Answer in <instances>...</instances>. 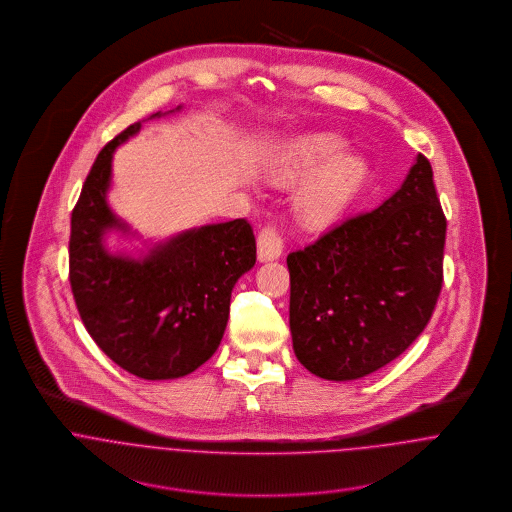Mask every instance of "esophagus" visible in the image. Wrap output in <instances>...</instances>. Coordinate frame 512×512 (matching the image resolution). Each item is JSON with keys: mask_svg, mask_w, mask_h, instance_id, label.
<instances>
[{"mask_svg": "<svg viewBox=\"0 0 512 512\" xmlns=\"http://www.w3.org/2000/svg\"><path fill=\"white\" fill-rule=\"evenodd\" d=\"M284 252V240L274 226H264L258 234V260L272 262L278 260Z\"/></svg>", "mask_w": 512, "mask_h": 512, "instance_id": "obj_1", "label": "esophagus"}]
</instances>
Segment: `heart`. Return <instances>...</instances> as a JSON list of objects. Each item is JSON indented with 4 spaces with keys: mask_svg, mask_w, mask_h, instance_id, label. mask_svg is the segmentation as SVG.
<instances>
[{
    "mask_svg": "<svg viewBox=\"0 0 512 512\" xmlns=\"http://www.w3.org/2000/svg\"><path fill=\"white\" fill-rule=\"evenodd\" d=\"M345 147L339 138L317 134L293 146L288 155V177H303L318 169L297 195L299 213L313 224L341 217L365 189L368 163L359 155L345 153Z\"/></svg>",
    "mask_w": 512,
    "mask_h": 512,
    "instance_id": "obj_1",
    "label": "heart"
}]
</instances>
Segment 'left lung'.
I'll use <instances>...</instances> for the list:
<instances>
[{"label":"left lung","mask_w":512,"mask_h":512,"mask_svg":"<svg viewBox=\"0 0 512 512\" xmlns=\"http://www.w3.org/2000/svg\"><path fill=\"white\" fill-rule=\"evenodd\" d=\"M445 215L422 153L378 209L339 222L288 256L290 329L301 365L355 380L400 357L443 286Z\"/></svg>","instance_id":"obj_1"}]
</instances>
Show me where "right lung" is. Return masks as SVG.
<instances>
[{"label":"right lung","mask_w":512,"mask_h":512,"mask_svg":"<svg viewBox=\"0 0 512 512\" xmlns=\"http://www.w3.org/2000/svg\"><path fill=\"white\" fill-rule=\"evenodd\" d=\"M140 126L102 147L86 175L71 217L69 280L94 343L130 374L167 380L219 349L232 288L256 264V238L248 220L236 219L177 234L142 260L112 256L102 244L106 230H126L106 203L112 153Z\"/></svg>","instance_id":"add662e5"}]
</instances>
